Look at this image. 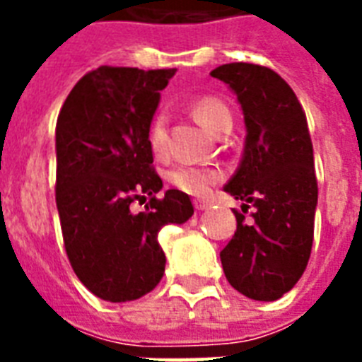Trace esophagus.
Wrapping results in <instances>:
<instances>
[{
	"mask_svg": "<svg viewBox=\"0 0 362 362\" xmlns=\"http://www.w3.org/2000/svg\"><path fill=\"white\" fill-rule=\"evenodd\" d=\"M193 206H195V210H206L209 209V203H206V201H201V199H195V201H193Z\"/></svg>",
	"mask_w": 362,
	"mask_h": 362,
	"instance_id": "esophagus-1",
	"label": "esophagus"
}]
</instances>
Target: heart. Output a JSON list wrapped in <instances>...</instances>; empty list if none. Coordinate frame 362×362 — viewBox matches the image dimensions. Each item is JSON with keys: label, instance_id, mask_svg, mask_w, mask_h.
Returning <instances> with one entry per match:
<instances>
[{"label": "heart", "instance_id": "b5f03b06", "mask_svg": "<svg viewBox=\"0 0 362 362\" xmlns=\"http://www.w3.org/2000/svg\"><path fill=\"white\" fill-rule=\"evenodd\" d=\"M193 115L197 122L203 125L204 129L210 133H218L221 127L231 124L233 115L229 107L223 101L216 98H201L197 103L193 105ZM148 144L152 148V152L161 158L167 152V116L159 112L150 124L148 129ZM223 178V173L214 167H176L175 170L169 173V182L176 189L187 193V195H206L218 182Z\"/></svg>", "mask_w": 362, "mask_h": 362}]
</instances>
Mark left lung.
Returning <instances> with one entry per match:
<instances>
[{"mask_svg": "<svg viewBox=\"0 0 362 362\" xmlns=\"http://www.w3.org/2000/svg\"><path fill=\"white\" fill-rule=\"evenodd\" d=\"M210 75L231 88L240 103L246 142L237 173L226 184L253 206L247 223L238 210L237 231L220 252L227 281L253 300H276L293 289L314 242L317 180L303 107L291 86L269 67L226 64Z\"/></svg>", "mask_w": 362, "mask_h": 362, "instance_id": "8db88e82", "label": "left lung"}]
</instances>
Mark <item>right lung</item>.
<instances>
[{
  "instance_id": "obj_1",
  "label": "right lung",
  "mask_w": 362,
  "mask_h": 362,
  "mask_svg": "<svg viewBox=\"0 0 362 362\" xmlns=\"http://www.w3.org/2000/svg\"><path fill=\"white\" fill-rule=\"evenodd\" d=\"M176 69L109 67L88 73L65 99L56 124V204L69 263L109 303L146 295L165 272L158 233L193 216L186 193L153 170L148 129L159 92ZM151 199L144 213L130 203Z\"/></svg>"
}]
</instances>
